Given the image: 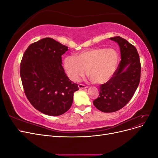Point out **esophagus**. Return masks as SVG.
Listing matches in <instances>:
<instances>
[{"label":"esophagus","mask_w":158,"mask_h":158,"mask_svg":"<svg viewBox=\"0 0 158 158\" xmlns=\"http://www.w3.org/2000/svg\"><path fill=\"white\" fill-rule=\"evenodd\" d=\"M78 88L79 89H85V88H86L87 87L85 86V85H83V84H78Z\"/></svg>","instance_id":"1"}]
</instances>
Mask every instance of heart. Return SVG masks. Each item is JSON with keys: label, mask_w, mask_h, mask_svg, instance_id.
Returning a JSON list of instances; mask_svg holds the SVG:
<instances>
[{"label": "heart", "mask_w": 158, "mask_h": 158, "mask_svg": "<svg viewBox=\"0 0 158 158\" xmlns=\"http://www.w3.org/2000/svg\"><path fill=\"white\" fill-rule=\"evenodd\" d=\"M119 57L113 49L95 47L73 56H66L63 66L70 80L74 82L87 75L94 84H102L111 80L118 68Z\"/></svg>", "instance_id": "b5f03b06"}]
</instances>
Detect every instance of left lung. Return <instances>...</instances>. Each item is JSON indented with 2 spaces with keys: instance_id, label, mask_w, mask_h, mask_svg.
<instances>
[{
  "instance_id": "1",
  "label": "left lung",
  "mask_w": 158,
  "mask_h": 158,
  "mask_svg": "<svg viewBox=\"0 0 158 158\" xmlns=\"http://www.w3.org/2000/svg\"><path fill=\"white\" fill-rule=\"evenodd\" d=\"M109 39L118 44L121 60L113 78L100 85L99 97L93 102L94 106L104 113L115 112L125 106L140 80V62L135 47L119 36Z\"/></svg>"
}]
</instances>
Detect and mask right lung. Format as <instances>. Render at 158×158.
<instances>
[{
  "instance_id": "right-lung-1",
  "label": "right lung",
  "mask_w": 158,
  "mask_h": 158,
  "mask_svg": "<svg viewBox=\"0 0 158 158\" xmlns=\"http://www.w3.org/2000/svg\"><path fill=\"white\" fill-rule=\"evenodd\" d=\"M68 47L50 37L31 44L23 55L20 77L24 92L41 113L59 116L66 112L78 90L64 73L62 57Z\"/></svg>"
}]
</instances>
